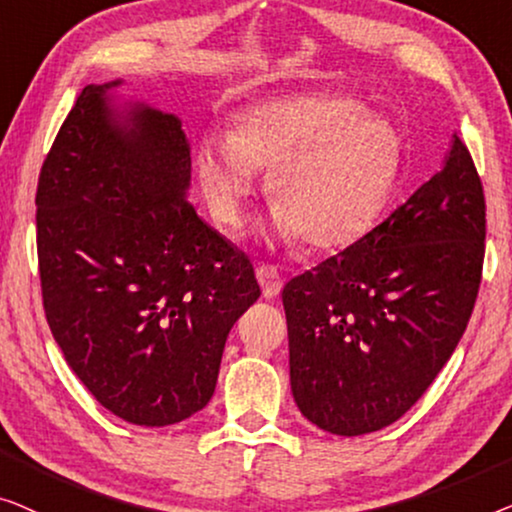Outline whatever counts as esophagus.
Listing matches in <instances>:
<instances>
[{"label":"esophagus","instance_id":"obj_1","mask_svg":"<svg viewBox=\"0 0 512 512\" xmlns=\"http://www.w3.org/2000/svg\"><path fill=\"white\" fill-rule=\"evenodd\" d=\"M257 280L259 285H262V294L266 299H273L278 297L280 290H283V276H280V271L276 266L271 264H257Z\"/></svg>","mask_w":512,"mask_h":512}]
</instances>
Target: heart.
<instances>
[{
	"label": "heart",
	"instance_id": "obj_1",
	"mask_svg": "<svg viewBox=\"0 0 512 512\" xmlns=\"http://www.w3.org/2000/svg\"><path fill=\"white\" fill-rule=\"evenodd\" d=\"M392 122L345 97L271 99L239 113L232 134H208L197 148V178L208 211L236 229L269 169L273 229L315 250L345 248L383 215L401 169Z\"/></svg>",
	"mask_w": 512,
	"mask_h": 512
}]
</instances>
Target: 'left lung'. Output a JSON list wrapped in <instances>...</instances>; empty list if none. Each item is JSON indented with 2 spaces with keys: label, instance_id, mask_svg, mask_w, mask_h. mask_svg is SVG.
<instances>
[{
  "label": "left lung",
  "instance_id": "obj_1",
  "mask_svg": "<svg viewBox=\"0 0 512 512\" xmlns=\"http://www.w3.org/2000/svg\"><path fill=\"white\" fill-rule=\"evenodd\" d=\"M482 259L485 192L455 136L443 169L406 204L283 287L301 415L336 436L397 422L455 352Z\"/></svg>",
  "mask_w": 512,
  "mask_h": 512
}]
</instances>
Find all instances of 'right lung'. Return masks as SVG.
Returning <instances> with one entry per match:
<instances>
[{"instance_id": "add662e5", "label": "right lung", "mask_w": 512, "mask_h": 512, "mask_svg": "<svg viewBox=\"0 0 512 512\" xmlns=\"http://www.w3.org/2000/svg\"><path fill=\"white\" fill-rule=\"evenodd\" d=\"M85 85L43 160V311L106 410L167 427L211 401L234 322L259 292L250 259L187 201L190 143L174 113L113 106Z\"/></svg>"}]
</instances>
